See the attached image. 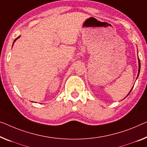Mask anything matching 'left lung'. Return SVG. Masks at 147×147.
<instances>
[{"label":"left lung","instance_id":"8db88e82","mask_svg":"<svg viewBox=\"0 0 147 147\" xmlns=\"http://www.w3.org/2000/svg\"><path fill=\"white\" fill-rule=\"evenodd\" d=\"M140 68H141V63H140V60L139 59V73H138V76H139V72H140ZM138 76H137V77H138ZM131 91H130V92H131Z\"/></svg>","mask_w":147,"mask_h":147}]
</instances>
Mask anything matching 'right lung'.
<instances>
[{
	"label": "right lung",
	"mask_w": 147,
	"mask_h": 147,
	"mask_svg": "<svg viewBox=\"0 0 147 147\" xmlns=\"http://www.w3.org/2000/svg\"><path fill=\"white\" fill-rule=\"evenodd\" d=\"M18 38H19V37H18ZM18 38H16V39H15V40H14V41H16V39H18Z\"/></svg>",
	"instance_id": "add662e5"
}]
</instances>
